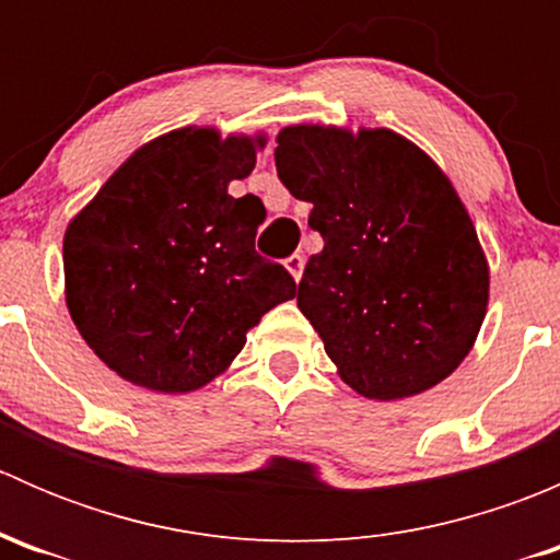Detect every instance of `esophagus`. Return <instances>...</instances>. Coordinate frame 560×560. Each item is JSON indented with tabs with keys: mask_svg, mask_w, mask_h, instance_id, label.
Segmentation results:
<instances>
[{
	"mask_svg": "<svg viewBox=\"0 0 560 560\" xmlns=\"http://www.w3.org/2000/svg\"><path fill=\"white\" fill-rule=\"evenodd\" d=\"M284 268L290 270L292 279L301 281L303 268H306V259H303V254H292V257H287V259H284Z\"/></svg>",
	"mask_w": 560,
	"mask_h": 560,
	"instance_id": "esophagus-1",
	"label": "esophagus"
}]
</instances>
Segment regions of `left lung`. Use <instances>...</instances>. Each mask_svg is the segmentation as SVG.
Wrapping results in <instances>:
<instances>
[{"instance_id":"left-lung-1","label":"left lung","mask_w":560,"mask_h":560,"mask_svg":"<svg viewBox=\"0 0 560 560\" xmlns=\"http://www.w3.org/2000/svg\"><path fill=\"white\" fill-rule=\"evenodd\" d=\"M276 171L325 248L298 308L354 393L398 400L447 380L488 314L490 268L442 167L393 129L292 124Z\"/></svg>"}]
</instances>
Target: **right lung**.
<instances>
[{
  "label": "right lung",
  "instance_id": "add662e5",
  "mask_svg": "<svg viewBox=\"0 0 560 560\" xmlns=\"http://www.w3.org/2000/svg\"><path fill=\"white\" fill-rule=\"evenodd\" d=\"M265 140L213 127L160 135L67 224V308L121 380L154 393L206 387L262 314L295 298V279L254 252L259 197L228 195Z\"/></svg>",
  "mask_w": 560,
  "mask_h": 560
}]
</instances>
